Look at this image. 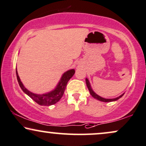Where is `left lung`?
<instances>
[{
  "instance_id": "1",
  "label": "left lung",
  "mask_w": 146,
  "mask_h": 146,
  "mask_svg": "<svg viewBox=\"0 0 146 146\" xmlns=\"http://www.w3.org/2000/svg\"><path fill=\"white\" fill-rule=\"evenodd\" d=\"M86 85H87V87L88 88L89 90V92H90V94L92 95V97H94V99H97L98 101H102V102H111V101H117V100H118L120 98L122 97V96L124 95V94H121L120 96H118V97H116L115 98V99H105V98H103L101 97V96H100L98 95V94H96L95 92L93 91V90L92 89V88H91V86H90V82H89L87 78H86Z\"/></svg>"
}]
</instances>
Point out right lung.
Returning <instances> with one entry per match:
<instances>
[{
	"label": "right lung",
	"mask_w": 146,
	"mask_h": 146,
	"mask_svg": "<svg viewBox=\"0 0 146 146\" xmlns=\"http://www.w3.org/2000/svg\"><path fill=\"white\" fill-rule=\"evenodd\" d=\"M75 69H71L66 71L61 77L60 80L59 81L58 84L56 86L55 89L50 92L45 93L43 94H35L30 92L29 90L26 88L23 85L22 82H21L20 77H19L18 73L16 68V75L17 82H18L19 85L21 88V89L23 90V92L26 93L28 96L32 99L33 101H35L36 103H38L40 105H43V106H50V105H54L60 101V99L62 98L64 94V90H65L66 84L69 81L73 75L75 74Z\"/></svg>",
	"instance_id": "right-lung-1"
}]
</instances>
